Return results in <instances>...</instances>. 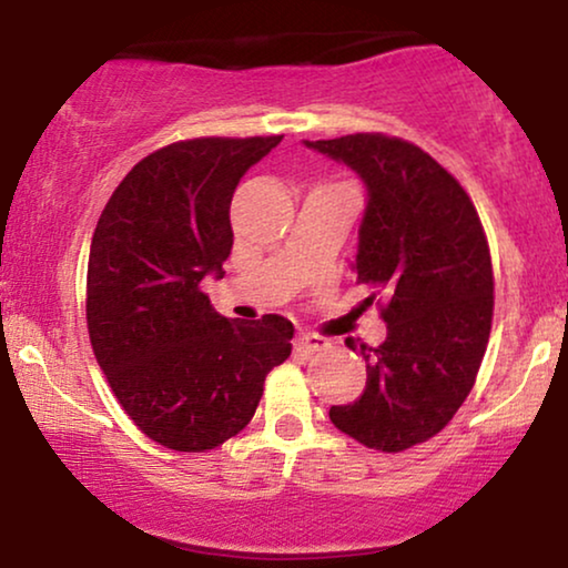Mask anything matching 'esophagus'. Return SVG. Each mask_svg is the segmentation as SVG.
Instances as JSON below:
<instances>
[{"instance_id":"1","label":"esophagus","mask_w":568,"mask_h":568,"mask_svg":"<svg viewBox=\"0 0 568 568\" xmlns=\"http://www.w3.org/2000/svg\"><path fill=\"white\" fill-rule=\"evenodd\" d=\"M297 346L305 348V352H323V348H328V338L323 336H315V333H302L297 338Z\"/></svg>"}]
</instances>
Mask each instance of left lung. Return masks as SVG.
<instances>
[{"label": "left lung", "mask_w": 568, "mask_h": 568, "mask_svg": "<svg viewBox=\"0 0 568 568\" xmlns=\"http://www.w3.org/2000/svg\"><path fill=\"white\" fill-rule=\"evenodd\" d=\"M367 185L356 284H367L387 338H346L367 362L359 400L331 422L359 445L403 453L449 424L476 385L494 317V268L484 224L455 175L422 146L385 134L305 142Z\"/></svg>", "instance_id": "left-lung-1"}]
</instances>
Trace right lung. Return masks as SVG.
<instances>
[{"mask_svg": "<svg viewBox=\"0 0 568 568\" xmlns=\"http://www.w3.org/2000/svg\"><path fill=\"white\" fill-rule=\"evenodd\" d=\"M282 136H199L139 160L100 214L88 261V331L131 422L175 453L235 437L292 354L278 315L227 321L201 292L232 251L240 178Z\"/></svg>", "mask_w": 568, "mask_h": 568, "instance_id": "right-lung-1", "label": "right lung"}]
</instances>
